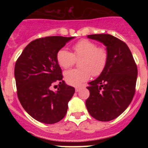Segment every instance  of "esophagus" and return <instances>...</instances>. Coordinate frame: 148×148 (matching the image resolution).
Returning <instances> with one entry per match:
<instances>
[{
	"label": "esophagus",
	"instance_id": "1",
	"mask_svg": "<svg viewBox=\"0 0 148 148\" xmlns=\"http://www.w3.org/2000/svg\"><path fill=\"white\" fill-rule=\"evenodd\" d=\"M82 87H83L82 86H78V87H75V92H78V91H79V90H80L82 88Z\"/></svg>",
	"mask_w": 148,
	"mask_h": 148
}]
</instances>
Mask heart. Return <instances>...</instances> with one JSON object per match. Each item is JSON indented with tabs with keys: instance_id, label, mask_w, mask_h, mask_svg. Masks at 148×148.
I'll return each mask as SVG.
<instances>
[{
	"instance_id": "b5f03b06",
	"label": "heart",
	"mask_w": 148,
	"mask_h": 148,
	"mask_svg": "<svg viewBox=\"0 0 148 148\" xmlns=\"http://www.w3.org/2000/svg\"><path fill=\"white\" fill-rule=\"evenodd\" d=\"M73 53L62 48L56 55L58 64L64 69L74 65L79 60L80 68L65 72L64 78L69 84L77 86L86 82L91 75H99L108 64V50L103 47H97L95 42L88 39H81L72 46Z\"/></svg>"
}]
</instances>
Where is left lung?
Returning a JSON list of instances; mask_svg holds the SVG:
<instances>
[{
  "instance_id": "left-lung-1",
  "label": "left lung",
  "mask_w": 148,
  "mask_h": 148,
  "mask_svg": "<svg viewBox=\"0 0 148 148\" xmlns=\"http://www.w3.org/2000/svg\"><path fill=\"white\" fill-rule=\"evenodd\" d=\"M103 43L108 53L104 71L87 87L90 96L86 107L90 116L101 121L117 118L127 108L136 92L137 66L124 41L109 34L89 35Z\"/></svg>"
}]
</instances>
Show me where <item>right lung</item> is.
Listing matches in <instances>:
<instances>
[{
    "instance_id": "add662e5",
    "label": "right lung",
    "mask_w": 148,
    "mask_h": 148,
    "mask_svg": "<svg viewBox=\"0 0 148 148\" xmlns=\"http://www.w3.org/2000/svg\"><path fill=\"white\" fill-rule=\"evenodd\" d=\"M73 38L48 36L35 39L24 48L15 63L18 99L27 113L40 122L54 124L61 121L75 92V88L63 80L56 59L58 51ZM56 83L60 84L54 92L51 87Z\"/></svg>"
}]
</instances>
